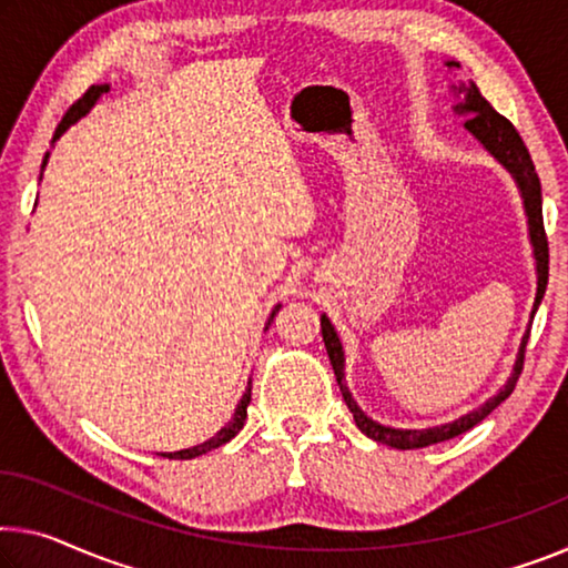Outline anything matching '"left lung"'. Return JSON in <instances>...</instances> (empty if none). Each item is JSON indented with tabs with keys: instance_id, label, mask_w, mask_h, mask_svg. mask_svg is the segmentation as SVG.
I'll use <instances>...</instances> for the list:
<instances>
[{
	"instance_id": "obj_1",
	"label": "left lung",
	"mask_w": 568,
	"mask_h": 568,
	"mask_svg": "<svg viewBox=\"0 0 568 568\" xmlns=\"http://www.w3.org/2000/svg\"><path fill=\"white\" fill-rule=\"evenodd\" d=\"M447 65L459 68L457 60H447ZM452 89H455V93L459 95V103L455 106V111L459 113V116H469L465 121L467 132L475 139H479V144H483L485 150L490 152L495 160L513 174V180H516V185L520 190L523 207H526V215H528V233H530V243H534L536 276H538L536 302H534V312H530V320H534V314L538 310L540 300H544L546 284H548V241H546V231H544V207H540V180L536 174L534 160H530V154L526 150V144H523L520 134L516 132V126H513L505 116H500V113H497L490 103L483 99V93L477 91L475 83H469V85L459 83V85H452ZM320 325H322V339H325L329 363H333L339 394H343L347 408H351L357 429H361L365 436H371V439L388 444V447H394V449H422V447H429V444H436V442H447V439H452V436L473 429V426L483 422L487 414L495 412V408L513 394V388H516V381L523 371V357H526V343L530 335V327H528V333L520 339V351L516 357V365H513L508 383H505V386L497 390L493 398H487L483 406L475 408V412L459 416L449 424L429 426V429H394V426H383L378 422H373V418L355 404V398L351 390H347V383H345L343 345H339V337L335 333L333 322L327 320V314H322Z\"/></svg>"
}]
</instances>
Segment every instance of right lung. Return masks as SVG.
<instances>
[{
	"label": "right lung",
	"mask_w": 568,
	"mask_h": 568,
	"mask_svg": "<svg viewBox=\"0 0 568 568\" xmlns=\"http://www.w3.org/2000/svg\"><path fill=\"white\" fill-rule=\"evenodd\" d=\"M103 93H109V83H103V85H91V89L85 91V93L81 95V99H78V101L73 103L71 109H68V113H65V116H63V121H60L58 129H55V136H52V144H55L58 139L63 136V132H68V126H73L78 119L85 116V113H89V111L93 109V103L99 101ZM48 156H50V152L45 154V160H42V170H45V164H48ZM278 307H282V304H276L274 312H272V317H268V322L274 320V314L278 312ZM266 327H268V325H266ZM248 404H251V381H248V388H246V394L241 396L239 406H235V412H233V416H231V422L225 424L221 432H217L215 436H211V439H207V442L197 444V447L180 449V452H162V457H168V459H193V457L205 455V452L217 449V447H221V444H225V442H231L233 436L243 429V422H246V408H248Z\"/></svg>",
	"instance_id": "1"
}]
</instances>
